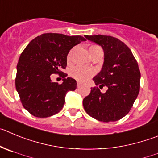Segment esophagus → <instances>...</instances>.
I'll list each match as a JSON object with an SVG mask.
<instances>
[{"mask_svg": "<svg viewBox=\"0 0 158 158\" xmlns=\"http://www.w3.org/2000/svg\"><path fill=\"white\" fill-rule=\"evenodd\" d=\"M82 82H79V81H78L77 82V87H79V86H82Z\"/></svg>", "mask_w": 158, "mask_h": 158, "instance_id": "34e87169", "label": "esophagus"}]
</instances>
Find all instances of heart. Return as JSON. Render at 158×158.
I'll list each match as a JSON object with an SVG mask.
<instances>
[{"label":"heart","instance_id":"heart-1","mask_svg":"<svg viewBox=\"0 0 158 158\" xmlns=\"http://www.w3.org/2000/svg\"><path fill=\"white\" fill-rule=\"evenodd\" d=\"M89 52L92 57L97 54H103L102 48L98 45L96 44H92L89 47ZM72 51H70L68 55V59L71 58L72 56ZM70 75L72 78H74L76 80L79 82H84V81L87 80L89 78L92 77L94 75V71L90 69H86V68L82 67V66H76V67L72 68L70 70Z\"/></svg>","mask_w":158,"mask_h":158}]
</instances>
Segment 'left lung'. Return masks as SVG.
Instances as JSON below:
<instances>
[{
    "instance_id": "left-lung-1",
    "label": "left lung",
    "mask_w": 158,
    "mask_h": 158,
    "mask_svg": "<svg viewBox=\"0 0 158 158\" xmlns=\"http://www.w3.org/2000/svg\"><path fill=\"white\" fill-rule=\"evenodd\" d=\"M102 47L104 62L102 70L94 78L96 86L83 99V107L89 116L104 122H115L132 108L140 88V71L127 45L111 36H85ZM107 86L103 94L100 89Z\"/></svg>"
}]
</instances>
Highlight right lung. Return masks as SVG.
Here are the masks:
<instances>
[{
    "mask_svg": "<svg viewBox=\"0 0 158 158\" xmlns=\"http://www.w3.org/2000/svg\"><path fill=\"white\" fill-rule=\"evenodd\" d=\"M84 40L82 36L49 32L26 46L17 64L15 87L22 104L31 114L47 118L62 109L66 93L76 89V81L61 70L67 66L69 51ZM52 74L61 75L63 83L52 82Z\"/></svg>",
    "mask_w": 158,
    "mask_h": 158,
    "instance_id": "right-lung-1",
    "label": "right lung"
}]
</instances>
